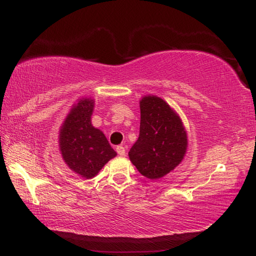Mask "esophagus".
Returning <instances> with one entry per match:
<instances>
[{"instance_id":"esophagus-1","label":"esophagus","mask_w":256,"mask_h":256,"mask_svg":"<svg viewBox=\"0 0 256 256\" xmlns=\"http://www.w3.org/2000/svg\"><path fill=\"white\" fill-rule=\"evenodd\" d=\"M116 152L120 156H125V148L123 146H116Z\"/></svg>"}]
</instances>
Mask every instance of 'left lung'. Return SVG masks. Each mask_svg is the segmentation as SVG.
<instances>
[{
    "mask_svg": "<svg viewBox=\"0 0 256 256\" xmlns=\"http://www.w3.org/2000/svg\"><path fill=\"white\" fill-rule=\"evenodd\" d=\"M140 112V134L128 157L141 175L162 178L184 159L188 133L180 115L160 97H142Z\"/></svg>",
    "mask_w": 256,
    "mask_h": 256,
    "instance_id": "obj_1",
    "label": "left lung"
}]
</instances>
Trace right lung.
I'll use <instances>...</instances> for the list:
<instances>
[{
	"label": "right lung",
	"mask_w": 256,
	"mask_h": 256,
	"mask_svg": "<svg viewBox=\"0 0 256 256\" xmlns=\"http://www.w3.org/2000/svg\"><path fill=\"white\" fill-rule=\"evenodd\" d=\"M94 99L80 98L66 115L58 133V146L64 162L82 178L96 176L116 157L115 150L99 128L92 124Z\"/></svg>",
	"instance_id": "right-lung-1"
}]
</instances>
